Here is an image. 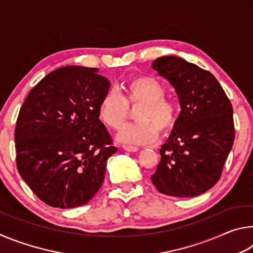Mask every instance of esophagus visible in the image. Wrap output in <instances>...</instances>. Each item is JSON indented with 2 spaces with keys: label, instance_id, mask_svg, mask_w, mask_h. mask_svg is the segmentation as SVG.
I'll return each mask as SVG.
<instances>
[{
  "label": "esophagus",
  "instance_id": "1",
  "mask_svg": "<svg viewBox=\"0 0 253 253\" xmlns=\"http://www.w3.org/2000/svg\"><path fill=\"white\" fill-rule=\"evenodd\" d=\"M123 148L125 149V151H127V152H137V151H138V149H139L138 147L130 146V145H124Z\"/></svg>",
  "mask_w": 253,
  "mask_h": 253
}]
</instances>
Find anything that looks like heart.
Wrapping results in <instances>:
<instances>
[{"label":"heart","mask_w":253,"mask_h":253,"mask_svg":"<svg viewBox=\"0 0 253 253\" xmlns=\"http://www.w3.org/2000/svg\"><path fill=\"white\" fill-rule=\"evenodd\" d=\"M166 89L160 80L152 76H138L124 85V96L109 90L102 96L98 113L101 122L111 129H119L127 121L129 106L138 107L137 123L127 125L119 131V142L144 145L153 143L161 134L176 125L179 104L165 97Z\"/></svg>","instance_id":"heart-1"}]
</instances>
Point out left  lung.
Returning <instances> with one entry per match:
<instances>
[{"mask_svg":"<svg viewBox=\"0 0 253 253\" xmlns=\"http://www.w3.org/2000/svg\"><path fill=\"white\" fill-rule=\"evenodd\" d=\"M152 66L173 84L182 107L152 182L166 195H200L219 181L232 148V105L215 77L194 63L166 55Z\"/></svg>","mask_w":253,"mask_h":253,"instance_id":"left-lung-1","label":"left lung"}]
</instances>
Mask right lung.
I'll list each match as a JSON object with an SVG mask.
<instances>
[{"label": "right lung", "instance_id": "right-lung-1", "mask_svg": "<svg viewBox=\"0 0 253 253\" xmlns=\"http://www.w3.org/2000/svg\"><path fill=\"white\" fill-rule=\"evenodd\" d=\"M109 85L97 68L62 67L45 76L21 107L16 168L50 207H80L102 185L107 160L117 152L98 113Z\"/></svg>", "mask_w": 253, "mask_h": 253}]
</instances>
